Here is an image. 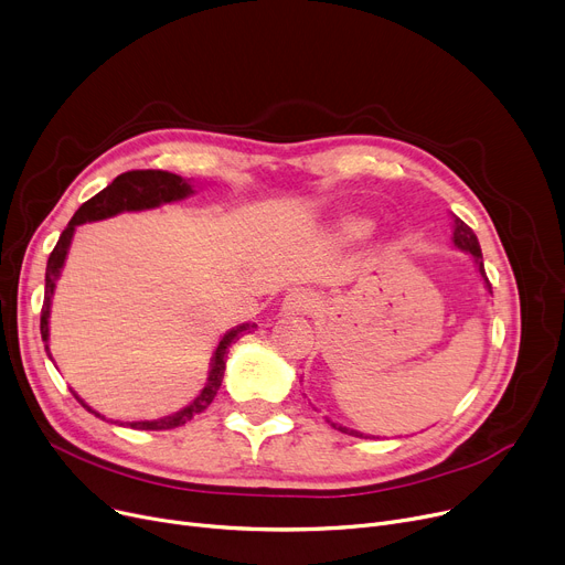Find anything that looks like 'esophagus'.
I'll use <instances>...</instances> for the list:
<instances>
[{"mask_svg": "<svg viewBox=\"0 0 565 565\" xmlns=\"http://www.w3.org/2000/svg\"><path fill=\"white\" fill-rule=\"evenodd\" d=\"M318 295L311 292V290H290L284 302H281V313L286 316H307V313H313L318 309Z\"/></svg>", "mask_w": 565, "mask_h": 565, "instance_id": "esophagus-1", "label": "esophagus"}]
</instances>
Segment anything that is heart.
I'll use <instances>...</instances> for the list:
<instances>
[{"instance_id": "heart-1", "label": "heart", "mask_w": 565, "mask_h": 565, "mask_svg": "<svg viewBox=\"0 0 565 565\" xmlns=\"http://www.w3.org/2000/svg\"><path fill=\"white\" fill-rule=\"evenodd\" d=\"M341 231H343L345 237H360V235H364L369 231V222H364V220H345L341 224Z\"/></svg>"}]
</instances>
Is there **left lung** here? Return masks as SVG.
<instances>
[{"label":"left lung","instance_id":"left-lung-1","mask_svg":"<svg viewBox=\"0 0 565 565\" xmlns=\"http://www.w3.org/2000/svg\"><path fill=\"white\" fill-rule=\"evenodd\" d=\"M454 245L458 247V249H462V252H469L471 256H473V260H477V267H479V273H481V277L486 279V286H488V290L492 292V286H490V281H488V275H486V267H483V254H481V245H479V237H477V233H473L460 217H454ZM332 424V422H330ZM337 430H341V433H348V435H358V437H362V433H358V430H350V428H343V426H337V424H332Z\"/></svg>","mask_w":565,"mask_h":565}]
</instances>
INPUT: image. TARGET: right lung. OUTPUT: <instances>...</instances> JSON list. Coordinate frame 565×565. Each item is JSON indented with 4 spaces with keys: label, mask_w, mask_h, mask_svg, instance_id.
I'll return each instance as SVG.
<instances>
[{
    "label": "right lung",
    "mask_w": 565,
    "mask_h": 565,
    "mask_svg": "<svg viewBox=\"0 0 565 565\" xmlns=\"http://www.w3.org/2000/svg\"><path fill=\"white\" fill-rule=\"evenodd\" d=\"M188 194H192V185L185 183L181 175L160 171V169H135V171H126L121 175H116L103 192H98L96 196L84 201L77 207V213L68 222L64 233L58 235V243L52 249V254L47 258V267H45V298H43V309H41V337L45 341V350H47V318H50L52 292H54V284H56L58 275H62V267H64V260H66V254H68V247L73 241L75 226H79L84 222L105 220V217L118 215L124 211H146V207H158L162 203L185 199ZM252 328H256V324L245 322V324H241V328H235L222 337V341L213 354V360H211V375H207L205 387L188 407H183L175 414H169V417H164V419L132 422L130 428H135V430H169V428H178V426L192 422L196 414H201L217 396V390H220L222 377H224V369H226L228 345L243 332H249ZM75 398H77V394H75ZM82 407L94 412L86 403H82ZM94 414L96 417H100L98 412H94Z\"/></svg>",
    "instance_id": "add662e5"
}]
</instances>
